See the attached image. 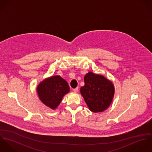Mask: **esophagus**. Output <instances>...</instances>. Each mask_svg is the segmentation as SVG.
Listing matches in <instances>:
<instances>
[{
	"instance_id": "esophagus-1",
	"label": "esophagus",
	"mask_w": 152,
	"mask_h": 152,
	"mask_svg": "<svg viewBox=\"0 0 152 152\" xmlns=\"http://www.w3.org/2000/svg\"><path fill=\"white\" fill-rule=\"evenodd\" d=\"M78 87L76 88L73 89V91H74V92H75V93H77V92H78Z\"/></svg>"
}]
</instances>
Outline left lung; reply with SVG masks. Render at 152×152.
<instances>
[{
  "label": "left lung",
  "instance_id": "left-lung-1",
  "mask_svg": "<svg viewBox=\"0 0 152 152\" xmlns=\"http://www.w3.org/2000/svg\"><path fill=\"white\" fill-rule=\"evenodd\" d=\"M80 91L89 110L100 112L108 108L114 95L113 84L102 75L89 72L84 77Z\"/></svg>",
  "mask_w": 152,
  "mask_h": 152
}]
</instances>
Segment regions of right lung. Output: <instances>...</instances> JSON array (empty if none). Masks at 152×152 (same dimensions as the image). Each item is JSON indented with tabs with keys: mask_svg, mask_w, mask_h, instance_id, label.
<instances>
[{
	"mask_svg": "<svg viewBox=\"0 0 152 152\" xmlns=\"http://www.w3.org/2000/svg\"><path fill=\"white\" fill-rule=\"evenodd\" d=\"M40 99L52 109L56 108L62 98L69 91L67 82L60 76H53L44 80L37 88Z\"/></svg>",
	"mask_w": 152,
	"mask_h": 152,
	"instance_id": "1",
	"label": "right lung"
}]
</instances>
